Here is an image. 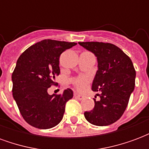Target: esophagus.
Instances as JSON below:
<instances>
[{"label": "esophagus", "instance_id": "obj_1", "mask_svg": "<svg viewBox=\"0 0 149 149\" xmlns=\"http://www.w3.org/2000/svg\"><path fill=\"white\" fill-rule=\"evenodd\" d=\"M74 97H75V98H77V100H83V99H84V96H83V95H81V94H78L77 93H74Z\"/></svg>", "mask_w": 149, "mask_h": 149}]
</instances>
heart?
Returning <instances> with one entry per match:
<instances>
[{
  "instance_id": "heart-1",
  "label": "heart",
  "mask_w": 149,
  "mask_h": 149,
  "mask_svg": "<svg viewBox=\"0 0 149 149\" xmlns=\"http://www.w3.org/2000/svg\"><path fill=\"white\" fill-rule=\"evenodd\" d=\"M90 81V78L88 76L85 75H81L77 77H75L72 79V84H74V86L77 88V89L79 91H84L86 89L88 84Z\"/></svg>"
}]
</instances>
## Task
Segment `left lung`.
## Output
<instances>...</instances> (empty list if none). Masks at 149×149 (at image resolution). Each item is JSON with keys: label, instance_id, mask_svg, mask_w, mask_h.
Wrapping results in <instances>:
<instances>
[{"label": "left lung", "instance_id": "8db88e82", "mask_svg": "<svg viewBox=\"0 0 149 149\" xmlns=\"http://www.w3.org/2000/svg\"><path fill=\"white\" fill-rule=\"evenodd\" d=\"M97 56L98 70L92 89L101 92L100 100L94 99L93 109L84 112L92 125L106 126L121 117L134 90L136 71L131 59L117 46L110 43L79 42Z\"/></svg>", "mask_w": 149, "mask_h": 149}]
</instances>
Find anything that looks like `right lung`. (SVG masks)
Returning a JSON list of instances; mask_svg holds the SVG:
<instances>
[{"mask_svg":"<svg viewBox=\"0 0 149 149\" xmlns=\"http://www.w3.org/2000/svg\"><path fill=\"white\" fill-rule=\"evenodd\" d=\"M75 42L43 40L28 48L18 58L13 74V96L21 116L29 125L40 129L55 127L61 121L65 104L73 97L70 88L49 95L60 74L59 58Z\"/></svg>","mask_w":149,"mask_h":149,"instance_id":"obj_1","label":"right lung"}]
</instances>
